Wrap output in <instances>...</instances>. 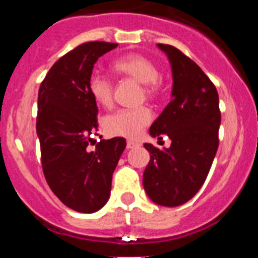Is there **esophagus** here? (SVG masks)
<instances>
[{
  "instance_id": "esophagus-1",
  "label": "esophagus",
  "mask_w": 258,
  "mask_h": 258,
  "mask_svg": "<svg viewBox=\"0 0 258 258\" xmlns=\"http://www.w3.org/2000/svg\"><path fill=\"white\" fill-rule=\"evenodd\" d=\"M126 147L127 149H136V147H140V143L134 142V141H127Z\"/></svg>"
}]
</instances>
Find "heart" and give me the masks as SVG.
<instances>
[{"label":"heart","mask_w":258,"mask_h":258,"mask_svg":"<svg viewBox=\"0 0 258 258\" xmlns=\"http://www.w3.org/2000/svg\"><path fill=\"white\" fill-rule=\"evenodd\" d=\"M115 74L126 76L142 84V90L147 98H155L159 94V70L151 59L141 54H129L116 59L111 66ZM88 90L93 101L101 107H108L112 103V83L101 75H93L89 79ZM152 120L151 109L147 107L122 108L103 118V129L109 136L137 138L145 126Z\"/></svg>","instance_id":"heart-1"}]
</instances>
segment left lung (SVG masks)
Here are the masks:
<instances>
[{"label":"left lung","mask_w":258,"mask_h":258,"mask_svg":"<svg viewBox=\"0 0 258 258\" xmlns=\"http://www.w3.org/2000/svg\"><path fill=\"white\" fill-rule=\"evenodd\" d=\"M172 66V101L150 127V134L172 141L160 150L145 143L150 163L143 187L159 206L177 207L200 190L218 149L221 112L217 89L202 68L172 45L159 44Z\"/></svg>","instance_id":"obj_1"}]
</instances>
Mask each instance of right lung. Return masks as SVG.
Returning a JSON list of instances; mask_svg holds the SVG:
<instances>
[{
  "mask_svg": "<svg viewBox=\"0 0 258 258\" xmlns=\"http://www.w3.org/2000/svg\"><path fill=\"white\" fill-rule=\"evenodd\" d=\"M117 44L93 41L54 63L38 90L36 131L49 187L68 208L93 213L109 199L112 174L126 147L121 137L102 140L90 151L98 107L88 90L98 58Z\"/></svg>",
  "mask_w": 258,
  "mask_h": 258,
  "instance_id": "add662e5",
  "label": "right lung"
}]
</instances>
